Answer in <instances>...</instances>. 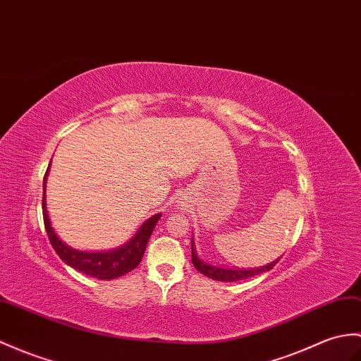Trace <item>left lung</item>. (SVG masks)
<instances>
[{
	"label": "left lung",
	"mask_w": 361,
	"mask_h": 361,
	"mask_svg": "<svg viewBox=\"0 0 361 361\" xmlns=\"http://www.w3.org/2000/svg\"><path fill=\"white\" fill-rule=\"evenodd\" d=\"M192 264L195 266V269L201 272L203 275L209 276V279L216 280V281H238V280H245L250 279V276H255L262 272L271 271L272 267L280 262V258H276L275 262L266 264V266H259L255 267V269H232V267H223V266H215V264H209L204 262L203 258H200L195 249V240L192 237Z\"/></svg>",
	"instance_id": "obj_1"
}]
</instances>
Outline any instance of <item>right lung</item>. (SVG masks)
Listing matches in <instances>:
<instances>
[{"label": "right lung", "mask_w": 361, "mask_h": 361, "mask_svg": "<svg viewBox=\"0 0 361 361\" xmlns=\"http://www.w3.org/2000/svg\"><path fill=\"white\" fill-rule=\"evenodd\" d=\"M50 163H52V160H50ZM50 163L43 180V216L50 245L55 249L58 257H60L67 266H71L73 269H77L89 276H95L98 280H114L135 269L140 264L142 255H145L147 241L150 235H152L155 224L160 220L161 214H155L150 216V219H147L140 226L138 231L133 233V237L118 247L111 250H90V252H87V250L73 249L58 237V233L52 228V221L49 219L46 203V183Z\"/></svg>", "instance_id": "add662e5"}]
</instances>
